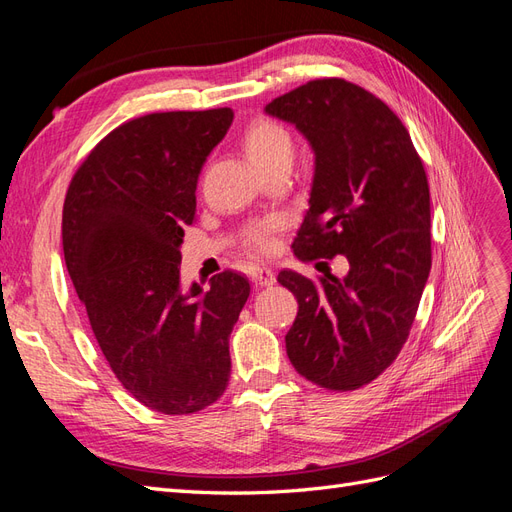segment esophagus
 Masks as SVG:
<instances>
[{
	"instance_id": "1",
	"label": "esophagus",
	"mask_w": 512,
	"mask_h": 512,
	"mask_svg": "<svg viewBox=\"0 0 512 512\" xmlns=\"http://www.w3.org/2000/svg\"><path fill=\"white\" fill-rule=\"evenodd\" d=\"M252 280L258 286H273L275 284V273L267 267H258V269L252 271Z\"/></svg>"
}]
</instances>
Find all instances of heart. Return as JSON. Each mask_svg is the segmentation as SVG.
I'll use <instances>...</instances> for the list:
<instances>
[{
    "mask_svg": "<svg viewBox=\"0 0 512 512\" xmlns=\"http://www.w3.org/2000/svg\"><path fill=\"white\" fill-rule=\"evenodd\" d=\"M243 147L247 151V156H250V160L262 170V173H267V170H271L273 166L292 164L294 160V143H292L290 132L284 126H280V123L269 121V119H260L247 128ZM271 228H273V222L256 224L250 230L252 245L260 247V250L269 247Z\"/></svg>",
    "mask_w": 512,
    "mask_h": 512,
    "instance_id": "1",
    "label": "heart"
}]
</instances>
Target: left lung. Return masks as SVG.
Here are the masks:
<instances>
[{"label": "left lung", "instance_id": "left-lung-1", "mask_svg": "<svg viewBox=\"0 0 512 512\" xmlns=\"http://www.w3.org/2000/svg\"><path fill=\"white\" fill-rule=\"evenodd\" d=\"M314 153L309 209L292 243L303 260H348L318 282L282 271L299 301L288 359L322 389L352 391L378 378L406 344L431 269L429 185L399 117L342 79L309 81L265 106ZM320 265V262H318Z\"/></svg>", "mask_w": 512, "mask_h": 512}]
</instances>
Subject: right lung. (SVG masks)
I'll list each match as a JSON object with an SVG mask.
<instances>
[{
  "instance_id": "obj_1",
  "label": "right lung",
  "mask_w": 512,
  "mask_h": 512,
  "mask_svg": "<svg viewBox=\"0 0 512 512\" xmlns=\"http://www.w3.org/2000/svg\"><path fill=\"white\" fill-rule=\"evenodd\" d=\"M235 113H153L113 130L76 170L61 237L76 294L113 374L143 406L192 414L228 386V337L250 297L235 271L181 284L196 183Z\"/></svg>"
}]
</instances>
